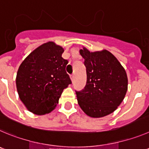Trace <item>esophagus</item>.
Masks as SVG:
<instances>
[{"label":"esophagus","instance_id":"1","mask_svg":"<svg viewBox=\"0 0 149 149\" xmlns=\"http://www.w3.org/2000/svg\"><path fill=\"white\" fill-rule=\"evenodd\" d=\"M70 79H71L72 81H73V80L74 79V74H73H73L70 75Z\"/></svg>","mask_w":149,"mask_h":149}]
</instances>
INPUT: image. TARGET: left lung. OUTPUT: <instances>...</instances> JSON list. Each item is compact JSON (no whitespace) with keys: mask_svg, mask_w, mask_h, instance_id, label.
<instances>
[{"mask_svg":"<svg viewBox=\"0 0 149 149\" xmlns=\"http://www.w3.org/2000/svg\"><path fill=\"white\" fill-rule=\"evenodd\" d=\"M86 67L87 82L84 89L76 91L78 103L91 117H102L115 111L124 100L128 78L124 68L107 50L91 53L80 50Z\"/></svg>","mask_w":149,"mask_h":149,"instance_id":"left-lung-1","label":"left lung"}]
</instances>
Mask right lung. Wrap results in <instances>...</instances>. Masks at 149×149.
Masks as SVG:
<instances>
[{"label": "right lung", "instance_id": "add662e5", "mask_svg": "<svg viewBox=\"0 0 149 149\" xmlns=\"http://www.w3.org/2000/svg\"><path fill=\"white\" fill-rule=\"evenodd\" d=\"M64 49L47 42L36 48L18 68L16 86L29 111L37 115L51 112L63 92L72 83L66 72L68 61L61 57Z\"/></svg>", "mask_w": 149, "mask_h": 149}]
</instances>
